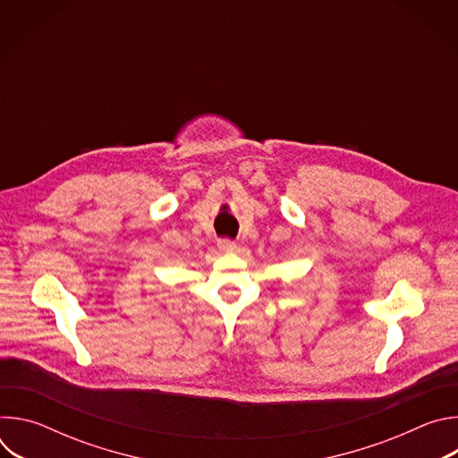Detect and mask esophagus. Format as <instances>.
<instances>
[{"instance_id": "esophagus-1", "label": "esophagus", "mask_w": 458, "mask_h": 458, "mask_svg": "<svg viewBox=\"0 0 458 458\" xmlns=\"http://www.w3.org/2000/svg\"><path fill=\"white\" fill-rule=\"evenodd\" d=\"M217 246L223 251H233L235 250V241H232V239H219Z\"/></svg>"}]
</instances>
